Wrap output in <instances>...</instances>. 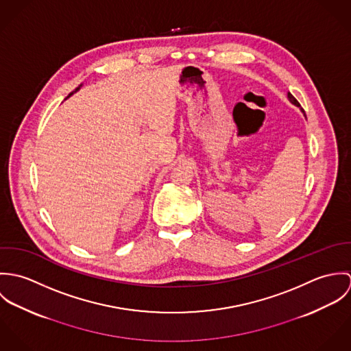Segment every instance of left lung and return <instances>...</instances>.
Returning <instances> with one entry per match:
<instances>
[{"instance_id": "left-lung-1", "label": "left lung", "mask_w": 351, "mask_h": 351, "mask_svg": "<svg viewBox=\"0 0 351 351\" xmlns=\"http://www.w3.org/2000/svg\"><path fill=\"white\" fill-rule=\"evenodd\" d=\"M288 97H289V100L292 101L295 105H298V106H300V104H299V101L296 100L291 93H288ZM304 112V110H302Z\"/></svg>"}]
</instances>
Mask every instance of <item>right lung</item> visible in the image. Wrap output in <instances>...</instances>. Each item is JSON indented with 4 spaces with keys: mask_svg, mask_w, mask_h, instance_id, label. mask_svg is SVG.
<instances>
[{
    "mask_svg": "<svg viewBox=\"0 0 351 351\" xmlns=\"http://www.w3.org/2000/svg\"><path fill=\"white\" fill-rule=\"evenodd\" d=\"M78 89H80V88H77V89H75V90H78ZM71 95H73V93H70V95H69V96H67V97H70V96H71Z\"/></svg>",
    "mask_w": 351,
    "mask_h": 351,
    "instance_id": "add662e5",
    "label": "right lung"
}]
</instances>
